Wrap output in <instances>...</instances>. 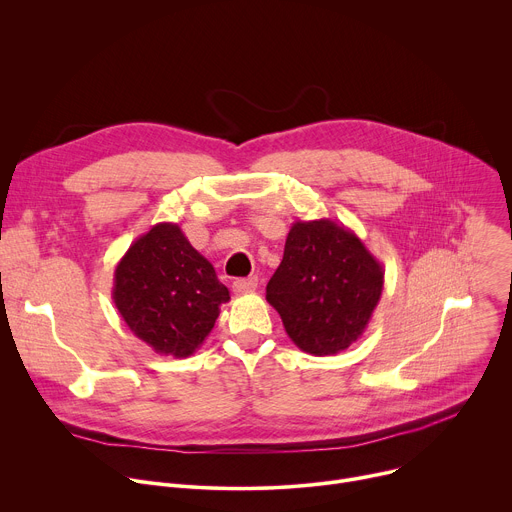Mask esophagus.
Instances as JSON below:
<instances>
[{"instance_id":"34e87169","label":"esophagus","mask_w":512,"mask_h":512,"mask_svg":"<svg viewBox=\"0 0 512 512\" xmlns=\"http://www.w3.org/2000/svg\"><path fill=\"white\" fill-rule=\"evenodd\" d=\"M257 288V277H241V280L232 282V292L235 294H249Z\"/></svg>"}]
</instances>
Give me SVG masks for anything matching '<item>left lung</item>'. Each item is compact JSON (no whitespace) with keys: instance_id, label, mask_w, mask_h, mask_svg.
<instances>
[{"instance_id":"left-lung-1","label":"left lung","mask_w":512,"mask_h":512,"mask_svg":"<svg viewBox=\"0 0 512 512\" xmlns=\"http://www.w3.org/2000/svg\"><path fill=\"white\" fill-rule=\"evenodd\" d=\"M382 290V263L345 224L320 218L292 224L265 298L294 345L324 357L363 335Z\"/></svg>"}]
</instances>
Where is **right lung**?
Returning a JSON list of instances; mask_svg holds the SVG:
<instances>
[{"instance_id": "obj_1", "label": "right lung", "mask_w": 512, "mask_h": 512, "mask_svg": "<svg viewBox=\"0 0 512 512\" xmlns=\"http://www.w3.org/2000/svg\"><path fill=\"white\" fill-rule=\"evenodd\" d=\"M112 300L126 327L155 353L190 357L230 294L183 230L159 222L118 261Z\"/></svg>"}]
</instances>
